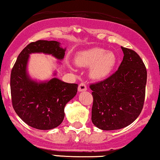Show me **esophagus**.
Here are the masks:
<instances>
[{"instance_id":"34e87169","label":"esophagus","mask_w":160,"mask_h":160,"mask_svg":"<svg viewBox=\"0 0 160 160\" xmlns=\"http://www.w3.org/2000/svg\"><path fill=\"white\" fill-rule=\"evenodd\" d=\"M87 89V86H86L85 83H81L79 85L78 87V91L79 92H83V91H86Z\"/></svg>"}]
</instances>
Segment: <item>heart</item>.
<instances>
[{"instance_id":"1","label":"heart","mask_w":160,"mask_h":160,"mask_svg":"<svg viewBox=\"0 0 160 160\" xmlns=\"http://www.w3.org/2000/svg\"><path fill=\"white\" fill-rule=\"evenodd\" d=\"M117 63V57L114 52L94 47L77 52L75 64L77 66L89 68V76L94 80L106 79L113 71Z\"/></svg>"}]
</instances>
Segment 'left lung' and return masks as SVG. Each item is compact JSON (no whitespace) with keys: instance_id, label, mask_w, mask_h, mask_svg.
I'll return each instance as SVG.
<instances>
[{"instance_id":"obj_1","label":"left lung","mask_w":160,"mask_h":160,"mask_svg":"<svg viewBox=\"0 0 160 160\" xmlns=\"http://www.w3.org/2000/svg\"><path fill=\"white\" fill-rule=\"evenodd\" d=\"M121 48L124 57L118 71L106 80L90 85L92 122L104 131L130 125L140 115L144 102L147 77L144 64L134 51Z\"/></svg>"}]
</instances>
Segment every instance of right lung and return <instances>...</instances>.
Segmentation results:
<instances>
[{
    "mask_svg": "<svg viewBox=\"0 0 160 160\" xmlns=\"http://www.w3.org/2000/svg\"><path fill=\"white\" fill-rule=\"evenodd\" d=\"M65 51L59 42L38 40L29 44L17 57L10 76L12 104L17 115L32 128L51 130L60 125L64 107L76 96L78 85L55 77L56 71L48 80L33 79L28 71L29 56L42 53L62 61Z\"/></svg>",
    "mask_w": 160,
    "mask_h": 160,
    "instance_id": "1",
    "label": "right lung"
}]
</instances>
